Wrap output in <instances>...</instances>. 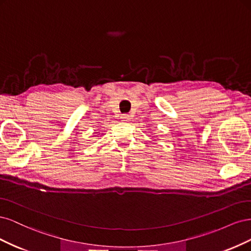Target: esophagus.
Instances as JSON below:
<instances>
[{
    "label": "esophagus",
    "mask_w": 251,
    "mask_h": 251,
    "mask_svg": "<svg viewBox=\"0 0 251 251\" xmlns=\"http://www.w3.org/2000/svg\"><path fill=\"white\" fill-rule=\"evenodd\" d=\"M121 119H123V121H126V123H127V121H130V116L126 115V114H125V115L121 116Z\"/></svg>",
    "instance_id": "34e87169"
}]
</instances>
